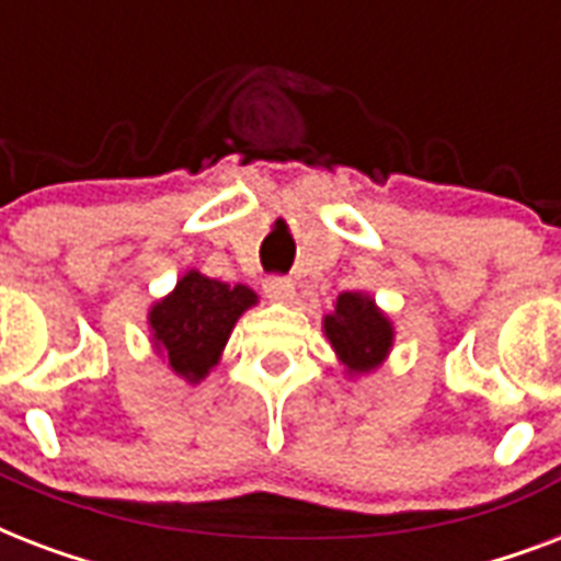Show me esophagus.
<instances>
[{
    "mask_svg": "<svg viewBox=\"0 0 561 561\" xmlns=\"http://www.w3.org/2000/svg\"><path fill=\"white\" fill-rule=\"evenodd\" d=\"M262 288L264 294L271 299H276V302H290V299H294V282H290L288 276H267Z\"/></svg>",
    "mask_w": 561,
    "mask_h": 561,
    "instance_id": "esophagus-1",
    "label": "esophagus"
}]
</instances>
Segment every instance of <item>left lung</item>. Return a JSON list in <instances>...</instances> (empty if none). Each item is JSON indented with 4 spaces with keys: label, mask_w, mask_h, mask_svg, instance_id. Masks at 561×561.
<instances>
[{
    "label": "left lung",
    "mask_w": 561,
    "mask_h": 561,
    "mask_svg": "<svg viewBox=\"0 0 561 561\" xmlns=\"http://www.w3.org/2000/svg\"><path fill=\"white\" fill-rule=\"evenodd\" d=\"M325 334L350 373L378 367L392 343L390 320L375 308L373 299L352 290L341 294L334 314L325 317Z\"/></svg>",
    "instance_id": "left-lung-1"
}]
</instances>
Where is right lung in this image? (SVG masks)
Returning a JSON list of instances; mask_svg holds the SVG:
<instances>
[{
	"label": "right lung",
	"mask_w": 561,
	"mask_h": 561,
	"mask_svg": "<svg viewBox=\"0 0 561 561\" xmlns=\"http://www.w3.org/2000/svg\"><path fill=\"white\" fill-rule=\"evenodd\" d=\"M255 302L244 285H224L218 279L186 273L169 297L151 308L153 346L169 358L171 369L201 381L218 364L241 311Z\"/></svg>",
	"instance_id": "right-lung-1"
}]
</instances>
